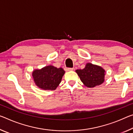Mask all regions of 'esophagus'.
<instances>
[{"label":"esophagus","mask_w":133,"mask_h":133,"mask_svg":"<svg viewBox=\"0 0 133 133\" xmlns=\"http://www.w3.org/2000/svg\"><path fill=\"white\" fill-rule=\"evenodd\" d=\"M67 71H72L73 70V68H67L66 69Z\"/></svg>","instance_id":"esophagus-1"}]
</instances>
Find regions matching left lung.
Segmentation results:
<instances>
[{"instance_id": "obj_1", "label": "left lung", "mask_w": 133, "mask_h": 133, "mask_svg": "<svg viewBox=\"0 0 133 133\" xmlns=\"http://www.w3.org/2000/svg\"><path fill=\"white\" fill-rule=\"evenodd\" d=\"M83 85L88 88L99 86L105 81V70L102 67L90 63H86L85 68L76 70Z\"/></svg>"}]
</instances>
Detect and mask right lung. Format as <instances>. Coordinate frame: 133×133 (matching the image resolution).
<instances>
[{
  "mask_svg": "<svg viewBox=\"0 0 133 133\" xmlns=\"http://www.w3.org/2000/svg\"><path fill=\"white\" fill-rule=\"evenodd\" d=\"M65 71L62 68L49 65L41 69H35L32 76L37 87L43 90H55L62 81Z\"/></svg>",
  "mask_w": 133,
  "mask_h": 133,
  "instance_id": "1",
  "label": "right lung"
}]
</instances>
